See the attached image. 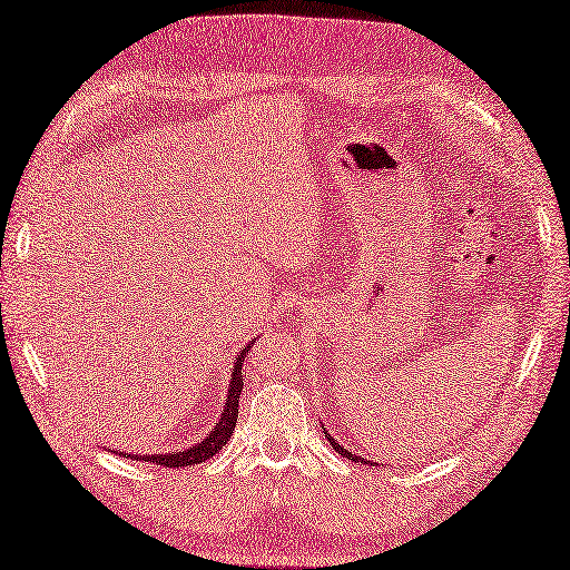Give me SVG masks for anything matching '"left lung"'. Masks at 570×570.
<instances>
[{
    "label": "left lung",
    "instance_id": "1",
    "mask_svg": "<svg viewBox=\"0 0 570 570\" xmlns=\"http://www.w3.org/2000/svg\"><path fill=\"white\" fill-rule=\"evenodd\" d=\"M325 435H328V431H325ZM328 441L333 443V448H335V451H337V453H341L343 458H347V460H355V463H370V460H365V458H360V455H355L353 451H345V448H343L341 443H337V441L333 439V435H328ZM370 465H372V463H370Z\"/></svg>",
    "mask_w": 570,
    "mask_h": 570
}]
</instances>
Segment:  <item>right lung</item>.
Returning a JSON list of instances; mask_svg holds the SVG:
<instances>
[{"label":"right lung","mask_w":570,"mask_h":570,"mask_svg":"<svg viewBox=\"0 0 570 570\" xmlns=\"http://www.w3.org/2000/svg\"><path fill=\"white\" fill-rule=\"evenodd\" d=\"M254 343H249L247 347L239 350L235 370H233V380H229V390H227V399H225V409L223 416L217 421V426L205 435L200 443H196L193 448H186V451L178 453H159V455H139V460H147V463H156V465H166V468H184V465H198L205 463V460L213 458L217 451H223V445L229 441V435L235 431L237 423V406H239V394H242V362H245L249 347ZM125 458H137V455H127Z\"/></svg>","instance_id":"1"}]
</instances>
